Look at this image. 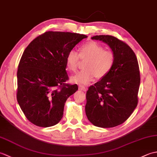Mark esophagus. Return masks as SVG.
Wrapping results in <instances>:
<instances>
[{"mask_svg":"<svg viewBox=\"0 0 157 157\" xmlns=\"http://www.w3.org/2000/svg\"><path fill=\"white\" fill-rule=\"evenodd\" d=\"M79 89L82 91H86V88L84 86H79Z\"/></svg>","mask_w":157,"mask_h":157,"instance_id":"obj_1","label":"esophagus"}]
</instances>
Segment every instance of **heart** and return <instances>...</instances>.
Here are the masks:
<instances>
[{
	"label": "heart",
	"mask_w": 157,
	"mask_h": 157,
	"mask_svg": "<svg viewBox=\"0 0 157 157\" xmlns=\"http://www.w3.org/2000/svg\"><path fill=\"white\" fill-rule=\"evenodd\" d=\"M79 57L88 58L84 67L86 69L71 77V82L86 85L94 80L96 75L98 78L107 75L115 63V54L111 51L105 50L99 43L90 41L82 44L79 53L72 49L66 56V65L68 69L75 71L78 68Z\"/></svg>",
	"instance_id": "b5f03b06"
}]
</instances>
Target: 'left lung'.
I'll use <instances>...</instances> for the list:
<instances>
[{
	"mask_svg": "<svg viewBox=\"0 0 157 157\" xmlns=\"http://www.w3.org/2000/svg\"><path fill=\"white\" fill-rule=\"evenodd\" d=\"M91 38L107 44L115 59L108 74L88 88L86 114L95 126L113 128L125 121L137 106L140 84L138 60L132 49L114 36L100 35Z\"/></svg>",
	"mask_w": 157,
	"mask_h": 157,
	"instance_id": "1",
	"label": "left lung"
}]
</instances>
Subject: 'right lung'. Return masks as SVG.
I'll return each mask as SVG.
<instances>
[{
  "mask_svg": "<svg viewBox=\"0 0 157 157\" xmlns=\"http://www.w3.org/2000/svg\"><path fill=\"white\" fill-rule=\"evenodd\" d=\"M88 36L63 32H46L25 49L18 66L17 100L29 121L39 127L61 121L65 103L78 90L66 84V56Z\"/></svg>",
  "mask_w": 157,
  "mask_h": 157,
  "instance_id": "obj_1",
  "label": "right lung"
}]
</instances>
